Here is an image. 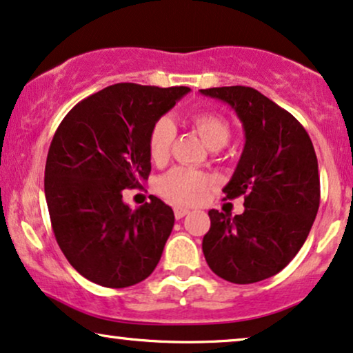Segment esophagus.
<instances>
[{
	"label": "esophagus",
	"instance_id": "34e87169",
	"mask_svg": "<svg viewBox=\"0 0 353 353\" xmlns=\"http://www.w3.org/2000/svg\"><path fill=\"white\" fill-rule=\"evenodd\" d=\"M188 212H190V210H188L186 208H181V205H175V208H173V214H175V219H183Z\"/></svg>",
	"mask_w": 353,
	"mask_h": 353
}]
</instances>
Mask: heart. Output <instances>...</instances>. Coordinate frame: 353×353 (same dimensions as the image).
<instances>
[{"label":"heart","instance_id":"heart-1","mask_svg":"<svg viewBox=\"0 0 353 353\" xmlns=\"http://www.w3.org/2000/svg\"><path fill=\"white\" fill-rule=\"evenodd\" d=\"M190 125L198 131L203 141L210 149H221L232 137V128L222 115L214 112H199L191 115ZM176 128L168 117H160L150 128L148 136L149 155L155 163H163L170 157L175 143ZM209 175L191 168H173L159 178L157 191L162 198L173 204L191 205L204 199L210 188Z\"/></svg>","mask_w":353,"mask_h":353}]
</instances>
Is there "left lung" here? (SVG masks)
Returning a JSON list of instances; mask_svg holds the SVG:
<instances>
[{
    "label": "left lung",
    "mask_w": 353,
    "mask_h": 353,
    "mask_svg": "<svg viewBox=\"0 0 353 353\" xmlns=\"http://www.w3.org/2000/svg\"><path fill=\"white\" fill-rule=\"evenodd\" d=\"M227 102L245 128V149L223 199L245 198V212L209 210L203 253L219 277L254 283L276 276L295 258L319 208L318 159L294 115L253 87L201 89Z\"/></svg>",
    "instance_id": "left-lung-1"
}]
</instances>
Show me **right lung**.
<instances>
[{"instance_id":"obj_1","label":"right lung","mask_w":353,"mask_h":353,"mask_svg":"<svg viewBox=\"0 0 353 353\" xmlns=\"http://www.w3.org/2000/svg\"><path fill=\"white\" fill-rule=\"evenodd\" d=\"M190 87L120 82L81 100L59 123L45 165V198L57 243L90 282L134 285L159 264L175 216L152 196L131 210L123 190L150 173L148 136Z\"/></svg>"}]
</instances>
